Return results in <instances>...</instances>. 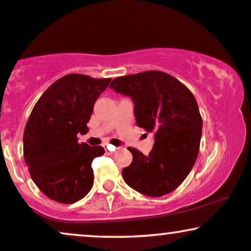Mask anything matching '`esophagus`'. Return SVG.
Segmentation results:
<instances>
[{
	"label": "esophagus",
	"instance_id": "esophagus-1",
	"mask_svg": "<svg viewBox=\"0 0 251 251\" xmlns=\"http://www.w3.org/2000/svg\"><path fill=\"white\" fill-rule=\"evenodd\" d=\"M103 148H105L106 152H107V153H113V152L117 150L116 146L111 145V144H105V145H103Z\"/></svg>",
	"mask_w": 251,
	"mask_h": 251
}]
</instances>
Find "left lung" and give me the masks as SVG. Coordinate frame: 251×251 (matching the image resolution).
Masks as SVG:
<instances>
[{
  "label": "left lung",
  "instance_id": "1",
  "mask_svg": "<svg viewBox=\"0 0 251 251\" xmlns=\"http://www.w3.org/2000/svg\"><path fill=\"white\" fill-rule=\"evenodd\" d=\"M109 87L131 97L137 125L154 132L148 155L128 148L133 160L123 170L124 180L150 197L170 194L188 177L200 151L203 120L194 94L160 71L116 77Z\"/></svg>",
  "mask_w": 251,
  "mask_h": 251
}]
</instances>
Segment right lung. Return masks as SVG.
Returning a JSON list of instances; mask_svg holds the SVG:
<instances>
[{
  "label": "right lung",
  "mask_w": 251,
  "mask_h": 251,
  "mask_svg": "<svg viewBox=\"0 0 251 251\" xmlns=\"http://www.w3.org/2000/svg\"><path fill=\"white\" fill-rule=\"evenodd\" d=\"M111 79L67 74L46 89L31 111L24 133V157L40 191L62 204L80 201L93 186L92 162L101 146L77 143L98 97Z\"/></svg>",
  "instance_id": "1"
}]
</instances>
